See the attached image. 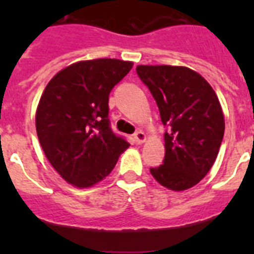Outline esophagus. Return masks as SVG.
<instances>
[{
    "label": "esophagus",
    "instance_id": "34e87169",
    "mask_svg": "<svg viewBox=\"0 0 254 254\" xmlns=\"http://www.w3.org/2000/svg\"><path fill=\"white\" fill-rule=\"evenodd\" d=\"M134 141H136V143L141 145V143H143L146 141V134L143 133L142 131H137L134 133Z\"/></svg>",
    "mask_w": 254,
    "mask_h": 254
}]
</instances>
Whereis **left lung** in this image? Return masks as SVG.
Listing matches in <instances>:
<instances>
[{
	"instance_id": "1",
	"label": "left lung",
	"mask_w": 254,
	"mask_h": 254,
	"mask_svg": "<svg viewBox=\"0 0 254 254\" xmlns=\"http://www.w3.org/2000/svg\"><path fill=\"white\" fill-rule=\"evenodd\" d=\"M136 71L168 126L164 164L150 173L168 190L192 188L210 172L223 141L225 120L219 98L205 78L188 67L138 64Z\"/></svg>"
}]
</instances>
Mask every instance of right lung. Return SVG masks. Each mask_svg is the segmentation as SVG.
<instances>
[{
	"instance_id": "add662e5",
	"label": "right lung",
	"mask_w": 254,
	"mask_h": 254,
	"mask_svg": "<svg viewBox=\"0 0 254 254\" xmlns=\"http://www.w3.org/2000/svg\"><path fill=\"white\" fill-rule=\"evenodd\" d=\"M133 64L116 58L78 61L47 84L35 113L46 158L67 183L90 188L108 177L129 143L112 132L108 98Z\"/></svg>"
}]
</instances>
